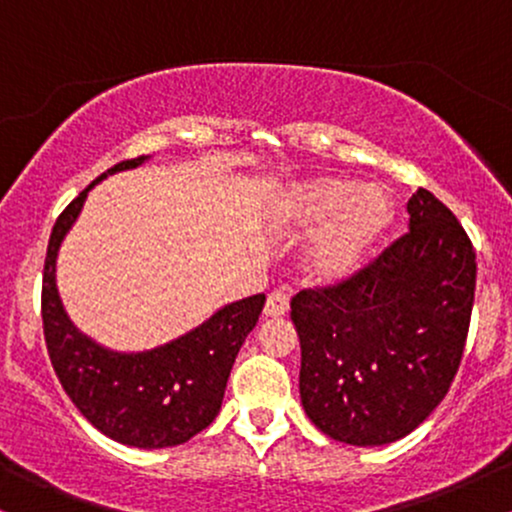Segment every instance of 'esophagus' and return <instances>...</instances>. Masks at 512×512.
I'll use <instances>...</instances> for the list:
<instances>
[{"label":"esophagus","mask_w":512,"mask_h":512,"mask_svg":"<svg viewBox=\"0 0 512 512\" xmlns=\"http://www.w3.org/2000/svg\"><path fill=\"white\" fill-rule=\"evenodd\" d=\"M289 313V293L284 291H272L264 305V315L267 317H281Z\"/></svg>","instance_id":"34e87169"}]
</instances>
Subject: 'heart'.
<instances>
[{"label":"heart","mask_w":512,"mask_h":512,"mask_svg":"<svg viewBox=\"0 0 512 512\" xmlns=\"http://www.w3.org/2000/svg\"><path fill=\"white\" fill-rule=\"evenodd\" d=\"M289 226L320 233L310 255L317 279L349 274L390 223V202L378 187H358L344 178H317L293 190Z\"/></svg>","instance_id":"heart-1"}]
</instances>
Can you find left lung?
Returning <instances> with one entry per match:
<instances>
[{
  "instance_id": "8db88e82",
  "label": "left lung",
  "mask_w": 512,
  "mask_h": 512,
  "mask_svg": "<svg viewBox=\"0 0 512 512\" xmlns=\"http://www.w3.org/2000/svg\"><path fill=\"white\" fill-rule=\"evenodd\" d=\"M409 231L334 284L291 298L301 402L325 436L385 445L448 395L472 320L477 255L462 223L421 187Z\"/></svg>"
}]
</instances>
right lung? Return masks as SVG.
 <instances>
[{
    "mask_svg": "<svg viewBox=\"0 0 512 512\" xmlns=\"http://www.w3.org/2000/svg\"><path fill=\"white\" fill-rule=\"evenodd\" d=\"M142 161L144 156L120 161L57 216L45 255L40 313L50 363L74 407L117 443L173 448L204 431L219 414L233 361L260 320L264 293L226 305L202 327L146 354L108 351L76 330L57 296V250L88 190L105 175Z\"/></svg>",
    "mask_w": 512,
    "mask_h": 512,
    "instance_id": "obj_1",
    "label": "right lung"
}]
</instances>
